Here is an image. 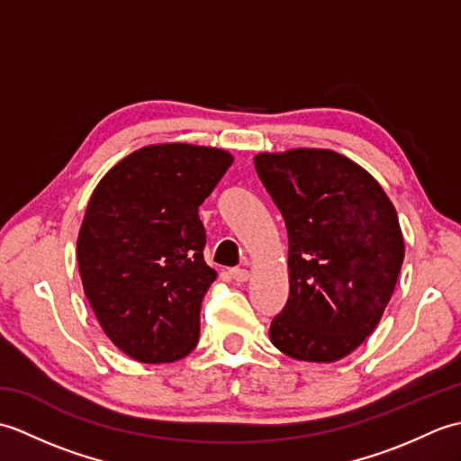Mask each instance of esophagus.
<instances>
[{
	"instance_id": "obj_1",
	"label": "esophagus",
	"mask_w": 461,
	"mask_h": 461,
	"mask_svg": "<svg viewBox=\"0 0 461 461\" xmlns=\"http://www.w3.org/2000/svg\"><path fill=\"white\" fill-rule=\"evenodd\" d=\"M230 276H231V279H233V281L243 283V281H248V277H249V271H248V269L233 267V269H230Z\"/></svg>"
}]
</instances>
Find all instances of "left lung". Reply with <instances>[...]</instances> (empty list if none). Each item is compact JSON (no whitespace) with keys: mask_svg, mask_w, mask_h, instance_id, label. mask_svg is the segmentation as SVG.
<instances>
[{"mask_svg":"<svg viewBox=\"0 0 461 461\" xmlns=\"http://www.w3.org/2000/svg\"><path fill=\"white\" fill-rule=\"evenodd\" d=\"M256 170L289 236V299L271 342L291 358L335 362L376 329L394 293L404 261L394 205L332 150L258 154Z\"/></svg>","mask_w":461,"mask_h":461,"instance_id":"left-lung-1","label":"left lung"}]
</instances>
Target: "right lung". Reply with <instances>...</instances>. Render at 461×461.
Here are the masks:
<instances>
[{"instance_id": "add662e5", "label": "right lung", "mask_w": 461, "mask_h": 461, "mask_svg": "<svg viewBox=\"0 0 461 461\" xmlns=\"http://www.w3.org/2000/svg\"><path fill=\"white\" fill-rule=\"evenodd\" d=\"M231 162L208 146L154 144L95 188L77 240L81 281L106 337L131 358L160 365L198 345L215 279L198 208Z\"/></svg>"}]
</instances>
